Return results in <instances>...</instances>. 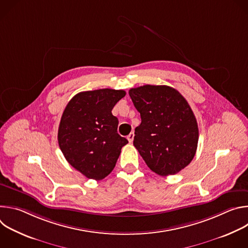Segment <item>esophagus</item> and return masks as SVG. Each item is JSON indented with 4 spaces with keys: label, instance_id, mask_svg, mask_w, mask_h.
<instances>
[{
    "label": "esophagus",
    "instance_id": "34e87169",
    "mask_svg": "<svg viewBox=\"0 0 248 248\" xmlns=\"http://www.w3.org/2000/svg\"><path fill=\"white\" fill-rule=\"evenodd\" d=\"M127 140L129 141V142H132V141H133V138H134V133L133 132H130L128 135H127Z\"/></svg>",
    "mask_w": 248,
    "mask_h": 248
}]
</instances>
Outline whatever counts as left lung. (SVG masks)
<instances>
[{
	"instance_id": "left-lung-1",
	"label": "left lung",
	"mask_w": 248,
	"mask_h": 248,
	"mask_svg": "<svg viewBox=\"0 0 248 248\" xmlns=\"http://www.w3.org/2000/svg\"><path fill=\"white\" fill-rule=\"evenodd\" d=\"M128 94L140 113L133 145L151 170L170 175L193 159L198 143V125L185 97L167 85H143Z\"/></svg>"
}]
</instances>
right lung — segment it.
<instances>
[{"label": "right lung", "instance_id": "add662e5", "mask_svg": "<svg viewBox=\"0 0 248 248\" xmlns=\"http://www.w3.org/2000/svg\"><path fill=\"white\" fill-rule=\"evenodd\" d=\"M125 91L110 88L74 96L62 113L58 142L66 161L88 179L103 180L115 168L126 138L118 133L114 106Z\"/></svg>", "mask_w": 248, "mask_h": 248}]
</instances>
